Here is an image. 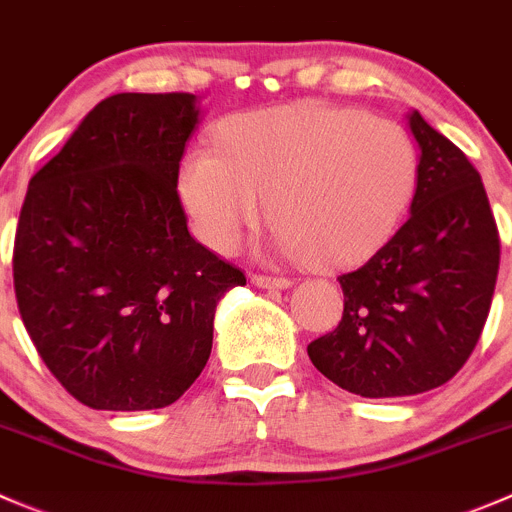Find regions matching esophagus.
<instances>
[{
	"label": "esophagus",
	"instance_id": "34e87169",
	"mask_svg": "<svg viewBox=\"0 0 512 512\" xmlns=\"http://www.w3.org/2000/svg\"><path fill=\"white\" fill-rule=\"evenodd\" d=\"M252 285L262 287V290H287L292 285L287 277H272V275H252L250 277Z\"/></svg>",
	"mask_w": 512,
	"mask_h": 512
}]
</instances>
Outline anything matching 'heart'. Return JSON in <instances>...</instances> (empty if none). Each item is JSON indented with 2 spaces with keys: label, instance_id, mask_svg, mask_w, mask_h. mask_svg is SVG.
<instances>
[{
  "label": "heart",
  "instance_id": "obj_1",
  "mask_svg": "<svg viewBox=\"0 0 512 512\" xmlns=\"http://www.w3.org/2000/svg\"><path fill=\"white\" fill-rule=\"evenodd\" d=\"M418 180V145L403 124L295 102L227 119L217 152H187L177 187L192 230L212 250H237L267 197L275 252L337 267L388 242Z\"/></svg>",
  "mask_w": 512,
  "mask_h": 512
}]
</instances>
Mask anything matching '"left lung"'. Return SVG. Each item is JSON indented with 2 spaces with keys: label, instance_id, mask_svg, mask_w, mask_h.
Returning <instances> with one entry per match:
<instances>
[{
  "label": "left lung",
  "instance_id": "obj_1",
  "mask_svg": "<svg viewBox=\"0 0 512 512\" xmlns=\"http://www.w3.org/2000/svg\"><path fill=\"white\" fill-rule=\"evenodd\" d=\"M408 119L420 147L408 222L337 277L342 320L307 345L327 380L362 398L445 385L478 345L498 280V225L478 170L418 109Z\"/></svg>",
  "mask_w": 512,
  "mask_h": 512
}]
</instances>
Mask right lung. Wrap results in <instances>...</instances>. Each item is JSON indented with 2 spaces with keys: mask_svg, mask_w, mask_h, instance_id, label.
<instances>
[{
  "mask_svg": "<svg viewBox=\"0 0 512 512\" xmlns=\"http://www.w3.org/2000/svg\"><path fill=\"white\" fill-rule=\"evenodd\" d=\"M195 94L102 99L29 180L14 292L39 357L94 410H155L210 360L215 307L242 270L187 230L177 195Z\"/></svg>",
  "mask_w": 512,
  "mask_h": 512,
  "instance_id": "add662e5",
  "label": "right lung"
}]
</instances>
